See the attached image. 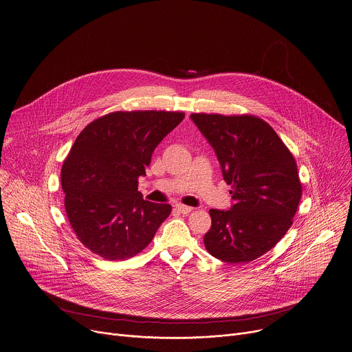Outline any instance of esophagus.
I'll use <instances>...</instances> for the list:
<instances>
[{
    "instance_id": "esophagus-1",
    "label": "esophagus",
    "mask_w": 352,
    "mask_h": 352,
    "mask_svg": "<svg viewBox=\"0 0 352 352\" xmlns=\"http://www.w3.org/2000/svg\"><path fill=\"white\" fill-rule=\"evenodd\" d=\"M175 210L178 212H181V213H184V214H188V213H190V212L193 211L192 207H188V206H184V204H177V206H175Z\"/></svg>"
}]
</instances>
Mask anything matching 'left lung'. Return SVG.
Instances as JSON below:
<instances>
[{
    "label": "left lung",
    "mask_w": 352,
    "mask_h": 352,
    "mask_svg": "<svg viewBox=\"0 0 352 352\" xmlns=\"http://www.w3.org/2000/svg\"><path fill=\"white\" fill-rule=\"evenodd\" d=\"M190 120L213 148L232 189L228 211H210L212 226L204 245L224 263L253 261L270 252L292 224L302 196L295 159L257 117L192 114Z\"/></svg>",
    "instance_id": "8db88e82"
}]
</instances>
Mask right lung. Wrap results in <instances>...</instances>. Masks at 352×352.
<instances>
[{
	"label": "right lung",
	"mask_w": 352,
	"mask_h": 352,
	"mask_svg": "<svg viewBox=\"0 0 352 352\" xmlns=\"http://www.w3.org/2000/svg\"><path fill=\"white\" fill-rule=\"evenodd\" d=\"M174 111H116L87 125L61 171L65 210L78 241L104 260L140 253L171 212L138 190L152 153L184 120Z\"/></svg>",
	"instance_id": "add662e5"
}]
</instances>
